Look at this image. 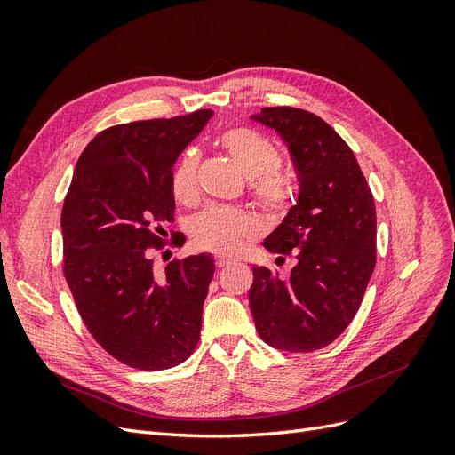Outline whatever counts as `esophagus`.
Instances as JSON below:
<instances>
[{
  "mask_svg": "<svg viewBox=\"0 0 455 455\" xmlns=\"http://www.w3.org/2000/svg\"><path fill=\"white\" fill-rule=\"evenodd\" d=\"M229 258H226V256H216V267L220 269V267H226L228 264H229Z\"/></svg>",
  "mask_w": 455,
  "mask_h": 455,
  "instance_id": "obj_1",
  "label": "esophagus"
}]
</instances>
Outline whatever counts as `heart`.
I'll return each mask as SVG.
<instances>
[{
    "instance_id": "heart-1",
    "label": "heart",
    "mask_w": 455,
    "mask_h": 455,
    "mask_svg": "<svg viewBox=\"0 0 455 455\" xmlns=\"http://www.w3.org/2000/svg\"><path fill=\"white\" fill-rule=\"evenodd\" d=\"M220 146L246 176L252 178V194L269 214L291 211L294 204V186L291 178L277 172L281 154L267 136L254 129L235 127L222 132ZM197 151H182L171 172V191L176 201L191 203L197 197ZM258 229L259 222L252 212L226 204L206 206L189 222V235L194 243L204 251L218 254L235 252L244 239L256 235Z\"/></svg>"
}]
</instances>
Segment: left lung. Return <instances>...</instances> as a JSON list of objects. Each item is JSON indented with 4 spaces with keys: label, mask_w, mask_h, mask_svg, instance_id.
Returning a JSON list of instances; mask_svg holds the SVG:
<instances>
[{
    "label": "left lung",
    "mask_w": 455,
    "mask_h": 455,
    "mask_svg": "<svg viewBox=\"0 0 455 455\" xmlns=\"http://www.w3.org/2000/svg\"><path fill=\"white\" fill-rule=\"evenodd\" d=\"M254 121L279 132L299 180L298 203L264 246L292 256L288 277L252 267L251 311L271 347L311 353L330 346L361 307L376 266V204L351 148L306 109L261 108Z\"/></svg>",
    "instance_id": "1"
}]
</instances>
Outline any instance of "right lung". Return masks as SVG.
<instances>
[{"mask_svg": "<svg viewBox=\"0 0 455 455\" xmlns=\"http://www.w3.org/2000/svg\"><path fill=\"white\" fill-rule=\"evenodd\" d=\"M211 117L197 109L99 132L64 199V277L76 307L102 349L131 368H172L199 341L212 256L172 259L157 273L148 249H159V224L174 220V163Z\"/></svg>", "mask_w": 455, "mask_h": 455, "instance_id": "obj_1", "label": "right lung"}]
</instances>
